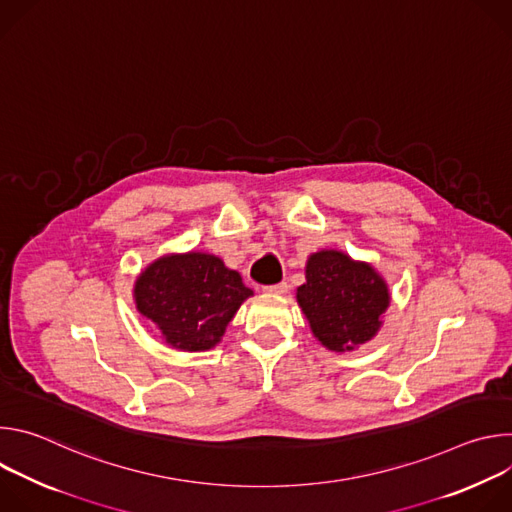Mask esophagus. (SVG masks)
Wrapping results in <instances>:
<instances>
[{
    "label": "esophagus",
    "mask_w": 512,
    "mask_h": 512,
    "mask_svg": "<svg viewBox=\"0 0 512 512\" xmlns=\"http://www.w3.org/2000/svg\"><path fill=\"white\" fill-rule=\"evenodd\" d=\"M263 291H267V294H285V291H287V283H285V281H279V283H273V285H265Z\"/></svg>",
    "instance_id": "esophagus-1"
}]
</instances>
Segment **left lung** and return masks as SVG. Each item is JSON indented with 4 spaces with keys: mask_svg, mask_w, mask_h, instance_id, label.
<instances>
[{
    "mask_svg": "<svg viewBox=\"0 0 512 512\" xmlns=\"http://www.w3.org/2000/svg\"><path fill=\"white\" fill-rule=\"evenodd\" d=\"M298 302L314 336L330 350H352L371 340L389 306L385 281L367 263L340 251H320L308 259Z\"/></svg>",
    "mask_w": 512,
    "mask_h": 512,
    "instance_id": "obj_1",
    "label": "left lung"
}]
</instances>
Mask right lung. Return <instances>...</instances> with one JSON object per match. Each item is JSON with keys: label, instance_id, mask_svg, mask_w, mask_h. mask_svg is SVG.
<instances>
[{"label": "right lung", "instance_id": "obj_1", "mask_svg": "<svg viewBox=\"0 0 512 512\" xmlns=\"http://www.w3.org/2000/svg\"><path fill=\"white\" fill-rule=\"evenodd\" d=\"M133 296L170 346L198 352L223 338L253 291L218 257L186 253L154 261L137 277Z\"/></svg>", "mask_w": 512, "mask_h": 512}]
</instances>
